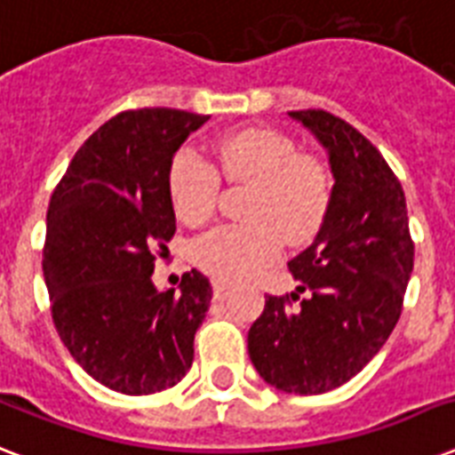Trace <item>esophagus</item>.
I'll return each mask as SVG.
<instances>
[{"label":"esophagus","mask_w":455,"mask_h":455,"mask_svg":"<svg viewBox=\"0 0 455 455\" xmlns=\"http://www.w3.org/2000/svg\"><path fill=\"white\" fill-rule=\"evenodd\" d=\"M231 292V285L227 281H212V295L214 299H224Z\"/></svg>","instance_id":"1"}]
</instances>
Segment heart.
I'll list each match as a JSON object with an SVG mask.
<instances>
[{
  "mask_svg": "<svg viewBox=\"0 0 455 455\" xmlns=\"http://www.w3.org/2000/svg\"><path fill=\"white\" fill-rule=\"evenodd\" d=\"M214 166L228 181H248V221L207 231L193 243L198 269L220 281H241L274 262L285 243L302 245L321 231L332 200V174L314 153L274 127H245L212 146ZM193 148H181L167 167V193L179 221L198 227L214 214L220 175Z\"/></svg>",
  "mask_w": 455,
  "mask_h": 455,
  "instance_id": "b5f03b06",
  "label": "heart"
}]
</instances>
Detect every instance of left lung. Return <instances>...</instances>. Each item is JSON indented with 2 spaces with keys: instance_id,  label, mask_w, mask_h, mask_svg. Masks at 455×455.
<instances>
[{
  "instance_id": "left-lung-1",
  "label": "left lung",
  "mask_w": 455,
  "mask_h": 455,
  "mask_svg": "<svg viewBox=\"0 0 455 455\" xmlns=\"http://www.w3.org/2000/svg\"><path fill=\"white\" fill-rule=\"evenodd\" d=\"M288 116L328 148L332 200L314 243L288 262L298 291L267 298L250 325L248 352L276 389L323 395L352 380L395 331L413 238L402 184L359 130L321 108Z\"/></svg>"
}]
</instances>
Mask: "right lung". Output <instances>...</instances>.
I'll use <instances>...</instances> for the list:
<instances>
[{"label": "right lung", "instance_id": "obj_1", "mask_svg": "<svg viewBox=\"0 0 455 455\" xmlns=\"http://www.w3.org/2000/svg\"><path fill=\"white\" fill-rule=\"evenodd\" d=\"M207 120L123 110L80 146L53 188L42 250L53 325L73 359L120 395L174 387L193 363L212 285L193 269L177 292H160L151 274L177 231L167 167Z\"/></svg>", "mask_w": 455, "mask_h": 455}]
</instances>
